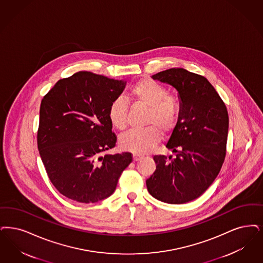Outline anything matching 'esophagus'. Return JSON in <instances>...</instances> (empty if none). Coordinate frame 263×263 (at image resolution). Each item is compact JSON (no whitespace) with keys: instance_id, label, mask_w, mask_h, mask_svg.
<instances>
[{"instance_id":"34e87169","label":"esophagus","mask_w":263,"mask_h":263,"mask_svg":"<svg viewBox=\"0 0 263 263\" xmlns=\"http://www.w3.org/2000/svg\"><path fill=\"white\" fill-rule=\"evenodd\" d=\"M142 158H143V156H141V155H139V154H134V155H133V160H134V161H138V160H140Z\"/></svg>"}]
</instances>
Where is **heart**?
Here are the masks:
<instances>
[{
    "mask_svg": "<svg viewBox=\"0 0 263 263\" xmlns=\"http://www.w3.org/2000/svg\"><path fill=\"white\" fill-rule=\"evenodd\" d=\"M130 97L137 105L147 107L145 125L142 130H132L121 136L119 144L122 148L135 154H146L152 151L160 139V132L168 134L177 125L182 106L178 97L168 94V90L157 81L141 79L130 89ZM108 118L112 126L123 131L128 125L129 106L122 98H116L108 107Z\"/></svg>",
    "mask_w": 263,
    "mask_h": 263,
    "instance_id": "b5f03b06",
    "label": "heart"
}]
</instances>
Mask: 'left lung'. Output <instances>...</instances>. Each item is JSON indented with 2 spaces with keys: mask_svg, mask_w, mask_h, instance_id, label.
<instances>
[{
  "mask_svg": "<svg viewBox=\"0 0 263 263\" xmlns=\"http://www.w3.org/2000/svg\"><path fill=\"white\" fill-rule=\"evenodd\" d=\"M173 86L182 112L166 147L176 157L154 156L156 171L147 179L157 200L180 204L196 200L217 177L226 156L229 116L226 105L209 80L184 68H170L152 76Z\"/></svg>",
  "mask_w": 263,
  "mask_h": 263,
  "instance_id": "obj_1",
  "label": "left lung"
}]
</instances>
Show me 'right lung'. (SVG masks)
I'll use <instances>...</instances> for the list:
<instances>
[{"instance_id":"right-lung-1","label":"right lung","mask_w":263,"mask_h":263,"mask_svg":"<svg viewBox=\"0 0 263 263\" xmlns=\"http://www.w3.org/2000/svg\"><path fill=\"white\" fill-rule=\"evenodd\" d=\"M125 83L79 71L44 96L37 145L48 177L64 197L83 203L104 200L132 162L128 152L103 155L116 147L107 112Z\"/></svg>"}]
</instances>
